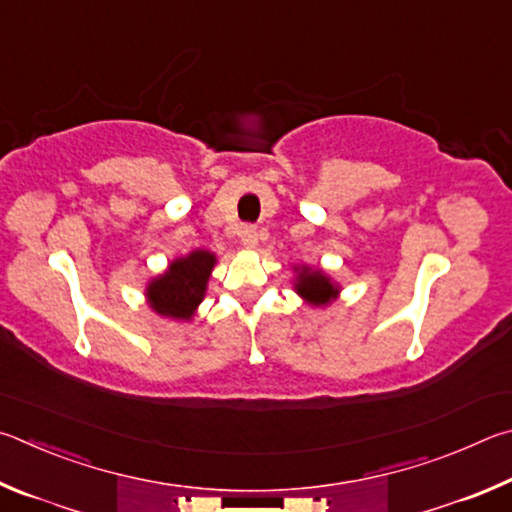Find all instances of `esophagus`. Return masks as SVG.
Segmentation results:
<instances>
[{"instance_id":"34e87169","label":"esophagus","mask_w":512,"mask_h":512,"mask_svg":"<svg viewBox=\"0 0 512 512\" xmlns=\"http://www.w3.org/2000/svg\"><path fill=\"white\" fill-rule=\"evenodd\" d=\"M240 242H242V247L254 249L258 245V231L254 227H242L240 229Z\"/></svg>"}]
</instances>
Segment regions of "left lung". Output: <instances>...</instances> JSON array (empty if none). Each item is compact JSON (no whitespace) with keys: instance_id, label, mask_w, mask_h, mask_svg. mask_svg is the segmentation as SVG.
<instances>
[{"instance_id":"obj_1","label":"left lung","mask_w":512,"mask_h":512,"mask_svg":"<svg viewBox=\"0 0 512 512\" xmlns=\"http://www.w3.org/2000/svg\"><path fill=\"white\" fill-rule=\"evenodd\" d=\"M294 292L312 308H326L330 303L339 299V283L321 270V267L310 265H294Z\"/></svg>"}]
</instances>
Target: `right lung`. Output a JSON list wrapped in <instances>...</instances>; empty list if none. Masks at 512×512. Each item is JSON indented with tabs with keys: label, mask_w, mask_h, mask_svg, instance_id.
I'll return each instance as SVG.
<instances>
[{
	"label": "right lung",
	"mask_w": 512,
	"mask_h": 512,
	"mask_svg": "<svg viewBox=\"0 0 512 512\" xmlns=\"http://www.w3.org/2000/svg\"><path fill=\"white\" fill-rule=\"evenodd\" d=\"M218 256L209 249H193L170 261L161 274L152 276L143 297L155 315L173 321H191L206 297Z\"/></svg>",
	"instance_id": "right-lung-1"
}]
</instances>
